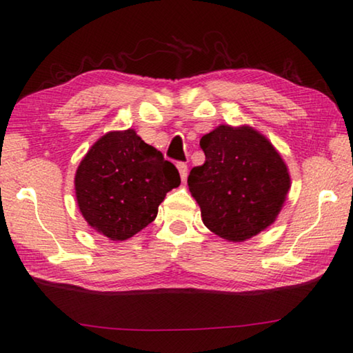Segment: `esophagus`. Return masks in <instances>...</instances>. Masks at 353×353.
Returning a JSON list of instances; mask_svg holds the SVG:
<instances>
[{
    "instance_id": "34e87169",
    "label": "esophagus",
    "mask_w": 353,
    "mask_h": 353,
    "mask_svg": "<svg viewBox=\"0 0 353 353\" xmlns=\"http://www.w3.org/2000/svg\"><path fill=\"white\" fill-rule=\"evenodd\" d=\"M177 170H179V172H181L182 181H185V179H187V174H188V166H187V163L179 162V163H177Z\"/></svg>"
}]
</instances>
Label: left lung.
<instances>
[{
    "label": "left lung",
    "instance_id": "8db88e82",
    "mask_svg": "<svg viewBox=\"0 0 353 353\" xmlns=\"http://www.w3.org/2000/svg\"><path fill=\"white\" fill-rule=\"evenodd\" d=\"M205 162L188 187L204 224L229 241H244L276 221L290 190L282 157L252 128L219 126L201 139Z\"/></svg>",
    "mask_w": 353,
    "mask_h": 353
}]
</instances>
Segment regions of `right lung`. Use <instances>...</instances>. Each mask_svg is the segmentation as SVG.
<instances>
[{
	"label": "right lung",
	"instance_id": "add662e5",
	"mask_svg": "<svg viewBox=\"0 0 353 353\" xmlns=\"http://www.w3.org/2000/svg\"><path fill=\"white\" fill-rule=\"evenodd\" d=\"M179 185L176 166L132 129L101 137L74 177L82 216L113 241L128 240L151 224L166 193Z\"/></svg>",
	"mask_w": 353,
	"mask_h": 353
}]
</instances>
